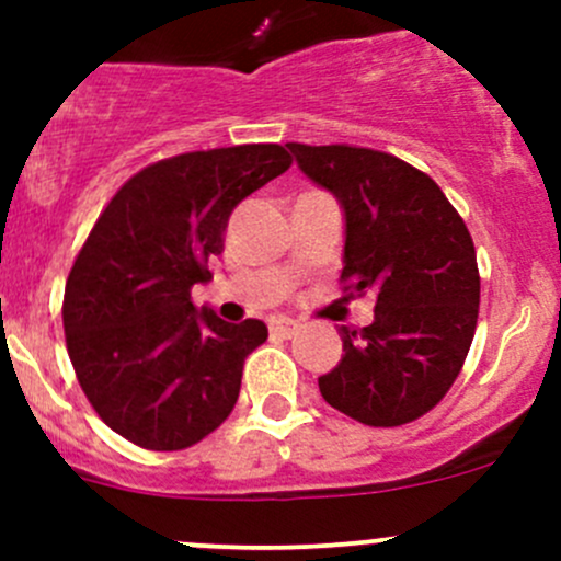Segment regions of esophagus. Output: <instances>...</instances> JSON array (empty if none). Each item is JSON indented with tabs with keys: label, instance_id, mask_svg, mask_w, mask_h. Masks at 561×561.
Wrapping results in <instances>:
<instances>
[{
	"label": "esophagus",
	"instance_id": "1",
	"mask_svg": "<svg viewBox=\"0 0 561 561\" xmlns=\"http://www.w3.org/2000/svg\"><path fill=\"white\" fill-rule=\"evenodd\" d=\"M268 331L274 333V336L293 339L298 331H301V325H298L296 320H290V317H274V320L268 322Z\"/></svg>",
	"mask_w": 561,
	"mask_h": 561
}]
</instances>
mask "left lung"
Here are the masks:
<instances>
[{
  "instance_id": "left-lung-1",
  "label": "left lung",
  "mask_w": 561,
  "mask_h": 561,
  "mask_svg": "<svg viewBox=\"0 0 561 561\" xmlns=\"http://www.w3.org/2000/svg\"><path fill=\"white\" fill-rule=\"evenodd\" d=\"M344 208L347 296H377L375 322L342 328L344 355L320 393L366 426H404L443 401L478 325L472 236L437 181L386 151L287 144Z\"/></svg>"
}]
</instances>
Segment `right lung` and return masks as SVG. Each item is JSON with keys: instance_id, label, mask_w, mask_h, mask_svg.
I'll list each match as a JSON object with an SVG mask.
<instances>
[{"instance_id": "1", "label": "right lung", "mask_w": 561, "mask_h": 561, "mask_svg": "<svg viewBox=\"0 0 561 561\" xmlns=\"http://www.w3.org/2000/svg\"><path fill=\"white\" fill-rule=\"evenodd\" d=\"M276 144L190 151L135 173L94 222L65 287L67 353L105 426L146 450H184L222 426L260 320L197 312L192 285L222 254L233 208L290 168Z\"/></svg>"}]
</instances>
